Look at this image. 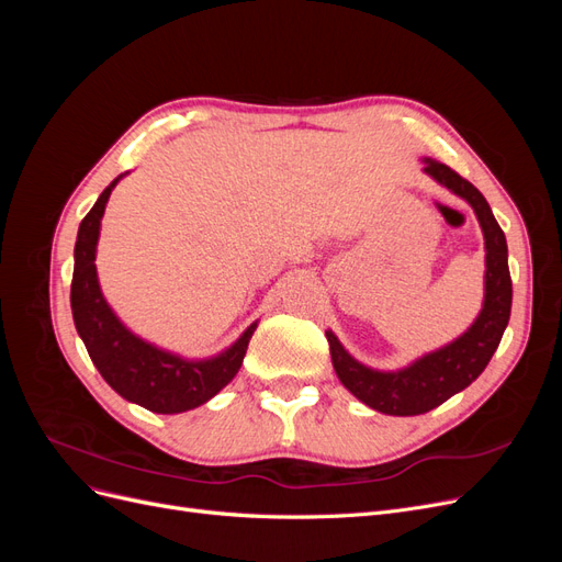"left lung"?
<instances>
[{"label": "left lung", "mask_w": 562, "mask_h": 562, "mask_svg": "<svg viewBox=\"0 0 562 562\" xmlns=\"http://www.w3.org/2000/svg\"><path fill=\"white\" fill-rule=\"evenodd\" d=\"M424 173L448 187L473 209L485 239V293L483 307L471 326L452 342L438 347L396 370L370 368L342 347L333 330H326L333 368L351 394L384 415L413 417L434 411L481 375L497 351L512 316V274H508L506 236L492 215L490 203L475 187L436 159H424Z\"/></svg>", "instance_id": "8db88e82"}]
</instances>
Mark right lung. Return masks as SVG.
Here are the masks:
<instances>
[{"label": "right lung", "mask_w": 562, "mask_h": 562, "mask_svg": "<svg viewBox=\"0 0 562 562\" xmlns=\"http://www.w3.org/2000/svg\"><path fill=\"white\" fill-rule=\"evenodd\" d=\"M126 173L114 178L93 209L81 220L75 244V274L70 288L72 318L93 366L103 380L128 403H138L151 413L176 415L194 411L225 389L239 372L258 321L239 335L234 345L209 359H184L135 335L114 314L100 291L95 252L100 220L105 215L110 194Z\"/></svg>", "instance_id": "right-lung-1"}]
</instances>
